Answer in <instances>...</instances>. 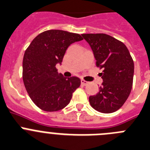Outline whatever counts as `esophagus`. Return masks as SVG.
<instances>
[{"instance_id":"1","label":"esophagus","mask_w":150,"mask_h":150,"mask_svg":"<svg viewBox=\"0 0 150 150\" xmlns=\"http://www.w3.org/2000/svg\"><path fill=\"white\" fill-rule=\"evenodd\" d=\"M81 84L84 85V86H86V85H87L89 83L88 81H86L85 80H83V79H81Z\"/></svg>"}]
</instances>
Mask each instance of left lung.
Here are the masks:
<instances>
[{
	"label": "left lung",
	"instance_id": "left-lung-1",
	"mask_svg": "<svg viewBox=\"0 0 150 150\" xmlns=\"http://www.w3.org/2000/svg\"><path fill=\"white\" fill-rule=\"evenodd\" d=\"M88 42L102 69V84L96 95L90 96V105L97 111L109 114L122 107L131 93L134 76V61L122 42L105 33L81 34Z\"/></svg>",
	"mask_w": 150,
	"mask_h": 150
}]
</instances>
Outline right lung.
Masks as SVG:
<instances>
[{
  "instance_id": "obj_1",
  "label": "right lung",
  "mask_w": 150,
  "mask_h": 150,
  "mask_svg": "<svg viewBox=\"0 0 150 150\" xmlns=\"http://www.w3.org/2000/svg\"><path fill=\"white\" fill-rule=\"evenodd\" d=\"M83 40L78 33L49 30L33 39L24 54L23 81L33 103L45 111L60 110L70 102L81 85L77 77L65 78L57 72L67 48Z\"/></svg>"
}]
</instances>
